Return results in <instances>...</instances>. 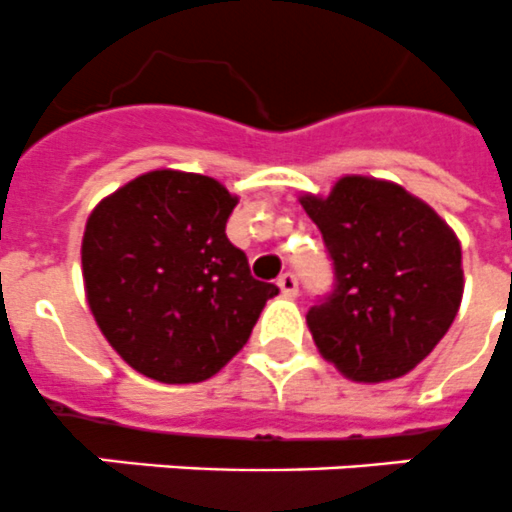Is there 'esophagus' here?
Masks as SVG:
<instances>
[{
    "label": "esophagus",
    "instance_id": "obj_1",
    "mask_svg": "<svg viewBox=\"0 0 512 512\" xmlns=\"http://www.w3.org/2000/svg\"><path fill=\"white\" fill-rule=\"evenodd\" d=\"M278 289H281V294H284V297H297V292H299L297 276H294V273H289V270H286V273H281V276H278Z\"/></svg>",
    "mask_w": 512,
    "mask_h": 512
}]
</instances>
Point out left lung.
I'll return each mask as SVG.
<instances>
[{
    "instance_id": "obj_1",
    "label": "left lung",
    "mask_w": 512,
    "mask_h": 512,
    "mask_svg": "<svg viewBox=\"0 0 512 512\" xmlns=\"http://www.w3.org/2000/svg\"><path fill=\"white\" fill-rule=\"evenodd\" d=\"M299 202L334 260V294L307 313L318 352L363 384L410 373L458 315L455 231L423 199L371 176H344L326 197Z\"/></svg>"
}]
</instances>
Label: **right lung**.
I'll list each match as a JSON object with an SVG mask.
<instances>
[{"mask_svg":"<svg viewBox=\"0 0 512 512\" xmlns=\"http://www.w3.org/2000/svg\"><path fill=\"white\" fill-rule=\"evenodd\" d=\"M236 202L215 178L162 168L91 210L83 289L99 331L134 371L162 384L215 376L278 294L228 242Z\"/></svg>","mask_w":512,"mask_h":512,"instance_id":"1","label":"right lung"}]
</instances>
